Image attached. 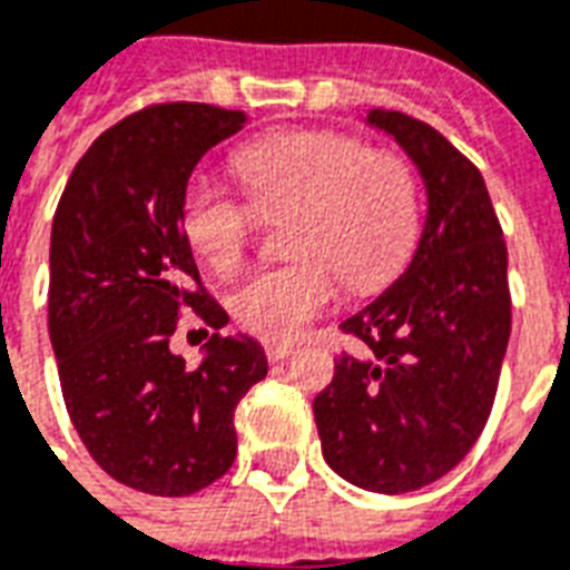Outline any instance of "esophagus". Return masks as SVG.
Returning <instances> with one entry per match:
<instances>
[{
	"mask_svg": "<svg viewBox=\"0 0 570 570\" xmlns=\"http://www.w3.org/2000/svg\"><path fill=\"white\" fill-rule=\"evenodd\" d=\"M263 350H266V358L272 364L275 362H284L286 355H293V343H266V346H263Z\"/></svg>",
	"mask_w": 570,
	"mask_h": 570,
	"instance_id": "1",
	"label": "esophagus"
}]
</instances>
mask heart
I'll return each mask as SVG.
<instances>
[{
  "label": "heart",
  "instance_id": "heart-1",
  "mask_svg": "<svg viewBox=\"0 0 570 570\" xmlns=\"http://www.w3.org/2000/svg\"><path fill=\"white\" fill-rule=\"evenodd\" d=\"M245 194L194 179L181 203L190 250L215 275L245 263L263 217L289 212L293 263L245 277L229 311L245 332L289 343L341 295L343 281L371 293L397 275L421 229L419 179L397 151L364 149L353 134L275 130L233 155Z\"/></svg>",
  "mask_w": 570,
  "mask_h": 570
}]
</instances>
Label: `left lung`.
<instances>
[{
	"label": "left lung",
	"instance_id": "obj_1",
	"mask_svg": "<svg viewBox=\"0 0 570 570\" xmlns=\"http://www.w3.org/2000/svg\"><path fill=\"white\" fill-rule=\"evenodd\" d=\"M415 160L428 224L410 268L341 325L358 353L334 358L314 401L328 466L373 493H410L466 458L497 401L511 334L508 247L488 185L440 130L373 110Z\"/></svg>",
	"mask_w": 570,
	"mask_h": 570
}]
</instances>
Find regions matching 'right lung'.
<instances>
[{"label": "right lung", "mask_w": 570, "mask_h": 570, "mask_svg": "<svg viewBox=\"0 0 570 570\" xmlns=\"http://www.w3.org/2000/svg\"><path fill=\"white\" fill-rule=\"evenodd\" d=\"M245 112L151 104L77 160L50 236L47 325L62 397L95 463L125 488L190 497L236 460L238 401L268 371L263 346L212 334L197 371L169 350L181 311L224 328L181 229L199 158Z\"/></svg>", "instance_id": "1"}]
</instances>
